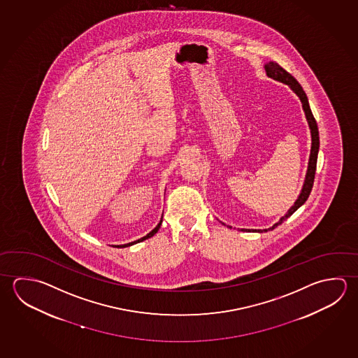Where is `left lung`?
<instances>
[{
  "mask_svg": "<svg viewBox=\"0 0 358 358\" xmlns=\"http://www.w3.org/2000/svg\"><path fill=\"white\" fill-rule=\"evenodd\" d=\"M265 71H266V76L274 79L276 82L282 83V84H287L289 88L292 89L294 92L295 94L298 95V98L301 99V107L303 110L306 113V118L308 120V126L310 129V136H312V147H310V155H309V161H308V170L306 173V180L303 183V187H301V194L298 196V199L295 200L293 206L289 208L287 213L282 216L278 222H275L274 225L269 227V229H264V230H250V229H241V231H255V232H266L275 229L276 226L282 224L285 220L288 219L289 216H292L293 213L299 208V207L308 200L312 187H313L314 175H315V169H317V158H318V151H320V132H318V127H317V122L314 120L313 114L309 107V103H308L307 94L304 93V90L301 87V84L296 82L294 76H290L288 71L282 69V66L275 62H269V63L264 65ZM224 224V222H222ZM225 225V224H224ZM231 229V226H229Z\"/></svg>",
  "mask_w": 358,
  "mask_h": 358,
  "instance_id": "obj_1",
  "label": "left lung"
}]
</instances>
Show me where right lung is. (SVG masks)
Segmentation results:
<instances>
[{
  "instance_id": "obj_1",
  "label": "right lung",
  "mask_w": 358,
  "mask_h": 358,
  "mask_svg": "<svg viewBox=\"0 0 358 358\" xmlns=\"http://www.w3.org/2000/svg\"><path fill=\"white\" fill-rule=\"evenodd\" d=\"M161 224H162V219L159 220V222H158V225L152 230L151 232H148L145 236H143V238H138V240H136V241H132V243H128V244L124 245H117V248H127V246H132V245L137 244V243H141V241H143V240H145V238H150L156 234V232L159 230V227H161ZM115 246V245H114Z\"/></svg>"
}]
</instances>
